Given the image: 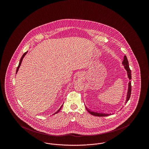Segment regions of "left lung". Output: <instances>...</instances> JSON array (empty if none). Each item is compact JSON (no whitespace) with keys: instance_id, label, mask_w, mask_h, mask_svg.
<instances>
[{"instance_id":"8db88e82","label":"left lung","mask_w":149,"mask_h":149,"mask_svg":"<svg viewBox=\"0 0 149 149\" xmlns=\"http://www.w3.org/2000/svg\"><path fill=\"white\" fill-rule=\"evenodd\" d=\"M122 64L124 65V67L125 68V69L127 71V73L128 77L129 78V79H131V71L129 67V64H128V61L126 55H125L123 60L122 61ZM131 83L130 81H129L128 83V88L127 94V98H126V103L128 102V100L130 99V96H131ZM86 111L89 113L91 114L92 115L95 116H98V117H105V116H108L110 114H112L108 113H99V112H93L91 110H89V109H88L87 108H86Z\"/></svg>"}]
</instances>
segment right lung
<instances>
[{
    "instance_id": "obj_1",
    "label": "right lung",
    "mask_w": 149,
    "mask_h": 149,
    "mask_svg": "<svg viewBox=\"0 0 149 149\" xmlns=\"http://www.w3.org/2000/svg\"><path fill=\"white\" fill-rule=\"evenodd\" d=\"M27 52H28V51H27V52H25V53H24V54H23V55H22V56L21 58V60H20V61H19V65H18V67H17V70H16V74H17V72H18V69H19V67H20V66H21V65L22 61V60H23V57H24L25 56V55H26V54H27ZM62 107H63V106H61V107H60V108H59V109H58V111H57L56 112H55V113H54V114H55L57 113H58V112H59V111H60V109H61V108H62Z\"/></svg>"
}]
</instances>
